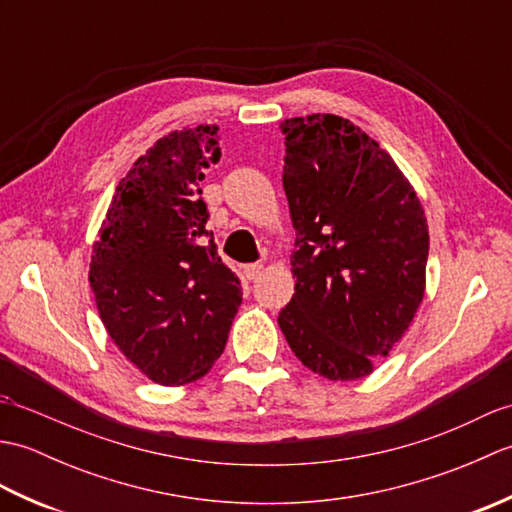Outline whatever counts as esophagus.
Segmentation results:
<instances>
[{"label": "esophagus", "mask_w": 512, "mask_h": 512, "mask_svg": "<svg viewBox=\"0 0 512 512\" xmlns=\"http://www.w3.org/2000/svg\"><path fill=\"white\" fill-rule=\"evenodd\" d=\"M262 270H264L262 264H248V266H244V275L248 279H257L259 275H262Z\"/></svg>", "instance_id": "34e87169"}]
</instances>
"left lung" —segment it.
<instances>
[{"instance_id":"1","label":"left lung","mask_w":512,"mask_h":512,"mask_svg":"<svg viewBox=\"0 0 512 512\" xmlns=\"http://www.w3.org/2000/svg\"><path fill=\"white\" fill-rule=\"evenodd\" d=\"M279 127L297 231L295 295L279 312V328L314 374L365 378L422 303L427 217L394 158L352 121L312 114Z\"/></svg>"}]
</instances>
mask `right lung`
Here are the masks:
<instances>
[{
	"instance_id": "obj_1",
	"label": "right lung",
	"mask_w": 512,
	"mask_h": 512,
	"mask_svg": "<svg viewBox=\"0 0 512 512\" xmlns=\"http://www.w3.org/2000/svg\"><path fill=\"white\" fill-rule=\"evenodd\" d=\"M217 125L156 140L118 182L92 246L90 286L107 334L158 385L204 376L224 352L242 286L206 231L204 171Z\"/></svg>"
}]
</instances>
